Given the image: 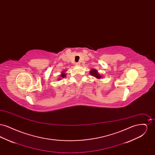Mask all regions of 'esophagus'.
Masks as SVG:
<instances>
[{"label": "esophagus", "mask_w": 155, "mask_h": 155, "mask_svg": "<svg viewBox=\"0 0 155 155\" xmlns=\"http://www.w3.org/2000/svg\"><path fill=\"white\" fill-rule=\"evenodd\" d=\"M75 65H76V66H80V63H79V62L76 63H75Z\"/></svg>", "instance_id": "34e87169"}]
</instances>
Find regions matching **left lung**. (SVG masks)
<instances>
[{
    "instance_id": "obj_1",
    "label": "left lung",
    "mask_w": 155,
    "mask_h": 155,
    "mask_svg": "<svg viewBox=\"0 0 155 155\" xmlns=\"http://www.w3.org/2000/svg\"><path fill=\"white\" fill-rule=\"evenodd\" d=\"M89 74H91L92 76L95 77L96 79H97V80H99L102 77V75H101L98 73V71L96 70V69H94V68H92L90 70Z\"/></svg>"
}]
</instances>
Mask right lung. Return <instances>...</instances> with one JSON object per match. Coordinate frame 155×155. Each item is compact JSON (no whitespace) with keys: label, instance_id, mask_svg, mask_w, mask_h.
Returning a JSON list of instances; mask_svg holds the SVG:
<instances>
[{"label":"right lung","instance_id":"right-lung-1","mask_svg":"<svg viewBox=\"0 0 155 155\" xmlns=\"http://www.w3.org/2000/svg\"><path fill=\"white\" fill-rule=\"evenodd\" d=\"M66 76V71H65V70H64V71H62V72L61 73V74H60V78H59V80H61V79H62V78H65Z\"/></svg>","mask_w":155,"mask_h":155}]
</instances>
